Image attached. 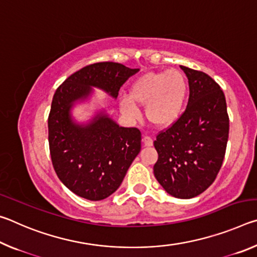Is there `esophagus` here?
Returning <instances> with one entry per match:
<instances>
[{
    "instance_id": "obj_1",
    "label": "esophagus",
    "mask_w": 257,
    "mask_h": 257,
    "mask_svg": "<svg viewBox=\"0 0 257 257\" xmlns=\"http://www.w3.org/2000/svg\"><path fill=\"white\" fill-rule=\"evenodd\" d=\"M143 143H144L145 146L150 147V146L153 145V139H152V138L149 137V136H144V138H143Z\"/></svg>"
}]
</instances>
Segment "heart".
<instances>
[{"mask_svg":"<svg viewBox=\"0 0 257 257\" xmlns=\"http://www.w3.org/2000/svg\"><path fill=\"white\" fill-rule=\"evenodd\" d=\"M188 85L184 73L175 70L147 72L138 78L129 89V97L121 98L120 107L130 119L139 115L136 104L146 105L145 113L156 127H168L180 118Z\"/></svg>","mask_w":257,"mask_h":257,"instance_id":"obj_1","label":"heart"}]
</instances>
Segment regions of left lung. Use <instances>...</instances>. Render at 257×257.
I'll use <instances>...</instances> for the list:
<instances>
[{"instance_id": "left-lung-1", "label": "left lung", "mask_w": 257, "mask_h": 257, "mask_svg": "<svg viewBox=\"0 0 257 257\" xmlns=\"http://www.w3.org/2000/svg\"><path fill=\"white\" fill-rule=\"evenodd\" d=\"M189 84L185 112L154 141V176L171 196L193 198L210 187L222 165L229 137L227 103L220 86L202 71L180 66Z\"/></svg>"}]
</instances>
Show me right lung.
Wrapping results in <instances>:
<instances>
[{
    "mask_svg": "<svg viewBox=\"0 0 257 257\" xmlns=\"http://www.w3.org/2000/svg\"><path fill=\"white\" fill-rule=\"evenodd\" d=\"M139 69L98 62L72 73L59 86L49 115V144L53 168L62 184L78 196L101 201L119 188L141 152L137 128L119 127L105 110L78 123L71 110L99 88L116 98L120 87Z\"/></svg>",
    "mask_w": 257,
    "mask_h": 257,
    "instance_id": "1",
    "label": "right lung"
}]
</instances>
